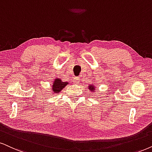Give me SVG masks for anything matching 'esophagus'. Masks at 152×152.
<instances>
[{"instance_id":"esophagus-1","label":"esophagus","mask_w":152,"mask_h":152,"mask_svg":"<svg viewBox=\"0 0 152 152\" xmlns=\"http://www.w3.org/2000/svg\"><path fill=\"white\" fill-rule=\"evenodd\" d=\"M80 81V78L79 77H75L74 78V83H78Z\"/></svg>"}]
</instances>
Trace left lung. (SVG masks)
<instances>
[{"mask_svg":"<svg viewBox=\"0 0 152 152\" xmlns=\"http://www.w3.org/2000/svg\"><path fill=\"white\" fill-rule=\"evenodd\" d=\"M88 88H89V90H91L92 92H93V91L95 92V86H93V85H90L89 87H88Z\"/></svg>","mask_w":152,"mask_h":152,"instance_id":"left-lung-1","label":"left lung"}]
</instances>
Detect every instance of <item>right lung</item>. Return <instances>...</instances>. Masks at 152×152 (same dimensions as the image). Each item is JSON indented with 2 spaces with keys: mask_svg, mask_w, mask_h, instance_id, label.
Masks as SVG:
<instances>
[{
  "mask_svg": "<svg viewBox=\"0 0 152 152\" xmlns=\"http://www.w3.org/2000/svg\"><path fill=\"white\" fill-rule=\"evenodd\" d=\"M67 84H68L67 82H62L61 79L56 78L52 85V90L54 93H59Z\"/></svg>",
  "mask_w": 152,
  "mask_h": 152,
  "instance_id": "add662e5",
  "label": "right lung"
}]
</instances>
